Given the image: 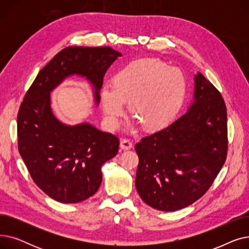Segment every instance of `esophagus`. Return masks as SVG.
Segmentation results:
<instances>
[{"mask_svg": "<svg viewBox=\"0 0 249 249\" xmlns=\"http://www.w3.org/2000/svg\"><path fill=\"white\" fill-rule=\"evenodd\" d=\"M120 146L122 149L124 150H128V149H131L133 147V143L132 141L128 139V138H124L121 140V143H120Z\"/></svg>", "mask_w": 249, "mask_h": 249, "instance_id": "esophagus-1", "label": "esophagus"}]
</instances>
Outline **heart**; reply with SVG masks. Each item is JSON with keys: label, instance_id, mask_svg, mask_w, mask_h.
<instances>
[{"label": "heart", "instance_id": "1", "mask_svg": "<svg viewBox=\"0 0 249 249\" xmlns=\"http://www.w3.org/2000/svg\"><path fill=\"white\" fill-rule=\"evenodd\" d=\"M187 80L182 71L159 59H141L117 73L115 83L105 84L102 105L111 128L119 126L129 101L130 112L147 130L171 123L184 102Z\"/></svg>", "mask_w": 249, "mask_h": 249}]
</instances>
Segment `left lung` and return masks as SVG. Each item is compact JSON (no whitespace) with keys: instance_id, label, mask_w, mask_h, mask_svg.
<instances>
[{"instance_id":"1","label":"left lung","mask_w":249,"mask_h":249,"mask_svg":"<svg viewBox=\"0 0 249 249\" xmlns=\"http://www.w3.org/2000/svg\"><path fill=\"white\" fill-rule=\"evenodd\" d=\"M195 82V101L189 111L135 145L137 192L160 211H177L199 200L227 158L224 99L200 71Z\"/></svg>"}]
</instances>
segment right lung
Listing matches in <instances>:
<instances>
[{"label": "right lung", "instance_id": "add662e5", "mask_svg": "<svg viewBox=\"0 0 249 249\" xmlns=\"http://www.w3.org/2000/svg\"><path fill=\"white\" fill-rule=\"evenodd\" d=\"M121 56L111 47L69 46L39 71L26 93L17 116L19 153L35 184L60 203L91 197L102 182V165L119 149L116 135L88 123L67 126L50 109V91L71 74L87 76L97 103L103 77Z\"/></svg>", "mask_w": 249, "mask_h": 249}]
</instances>
